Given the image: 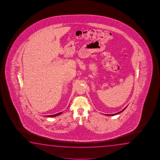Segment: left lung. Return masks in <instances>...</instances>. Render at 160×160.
I'll return each mask as SVG.
<instances>
[{
    "mask_svg": "<svg viewBox=\"0 0 160 160\" xmlns=\"http://www.w3.org/2000/svg\"><path fill=\"white\" fill-rule=\"evenodd\" d=\"M124 110H125V108H124V110H122V111H120V112H118V113H117V114H111V115H110V116H113V115H117V114H119V113H120V112H122V111H124Z\"/></svg>",
    "mask_w": 160,
    "mask_h": 160,
    "instance_id": "1",
    "label": "left lung"
}]
</instances>
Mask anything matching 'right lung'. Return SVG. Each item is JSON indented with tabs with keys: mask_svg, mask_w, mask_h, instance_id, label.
I'll return each mask as SVG.
<instances>
[{
	"mask_svg": "<svg viewBox=\"0 0 160 160\" xmlns=\"http://www.w3.org/2000/svg\"><path fill=\"white\" fill-rule=\"evenodd\" d=\"M62 112H59V113H58V114H54V115H47L46 117H56V116H58V115H60V114H62Z\"/></svg>",
	"mask_w": 160,
	"mask_h": 160,
	"instance_id": "right-lung-1",
	"label": "right lung"
}]
</instances>
